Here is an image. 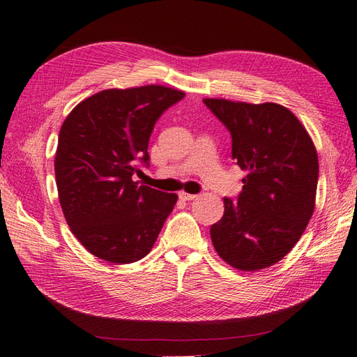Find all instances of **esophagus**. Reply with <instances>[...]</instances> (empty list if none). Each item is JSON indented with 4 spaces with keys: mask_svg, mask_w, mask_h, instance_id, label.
I'll return each instance as SVG.
<instances>
[{
    "mask_svg": "<svg viewBox=\"0 0 357 357\" xmlns=\"http://www.w3.org/2000/svg\"><path fill=\"white\" fill-rule=\"evenodd\" d=\"M178 197H180V199H183V201H190V199L197 198L195 194H188V192H180Z\"/></svg>",
    "mask_w": 357,
    "mask_h": 357,
    "instance_id": "1",
    "label": "esophagus"
}]
</instances>
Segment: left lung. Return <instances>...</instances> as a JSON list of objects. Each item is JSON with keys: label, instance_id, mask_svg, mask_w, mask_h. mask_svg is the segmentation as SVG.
Wrapping results in <instances>:
<instances>
[{"label": "left lung", "instance_id": "left-lung-1", "mask_svg": "<svg viewBox=\"0 0 357 357\" xmlns=\"http://www.w3.org/2000/svg\"><path fill=\"white\" fill-rule=\"evenodd\" d=\"M231 133V155L246 171L237 199L224 198L210 228L218 255L238 271L273 266L290 252L315 208L319 156L296 115L278 103L204 99Z\"/></svg>", "mask_w": 357, "mask_h": 357}]
</instances>
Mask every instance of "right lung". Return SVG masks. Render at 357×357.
Returning a JSON list of instances; mask_svg holds the SVG:
<instances>
[{"label":"right lung","instance_id":"add662e5","mask_svg":"<svg viewBox=\"0 0 357 357\" xmlns=\"http://www.w3.org/2000/svg\"><path fill=\"white\" fill-rule=\"evenodd\" d=\"M185 98L163 85L96 93L67 115L55 153V180L67 225L90 254L115 264L146 257L177 194L138 186L160 115Z\"/></svg>","mask_w":357,"mask_h":357}]
</instances>
